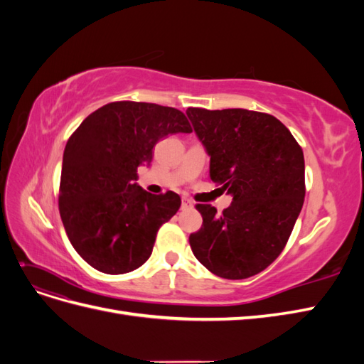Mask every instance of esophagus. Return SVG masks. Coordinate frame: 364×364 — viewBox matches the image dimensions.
Returning <instances> with one entry per match:
<instances>
[{
	"mask_svg": "<svg viewBox=\"0 0 364 364\" xmlns=\"http://www.w3.org/2000/svg\"><path fill=\"white\" fill-rule=\"evenodd\" d=\"M193 208V202L186 197H182V209H191Z\"/></svg>",
	"mask_w": 364,
	"mask_h": 364,
	"instance_id": "1",
	"label": "esophagus"
}]
</instances>
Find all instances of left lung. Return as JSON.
<instances>
[{"label":"left lung","instance_id":"8db88e82","mask_svg":"<svg viewBox=\"0 0 364 364\" xmlns=\"http://www.w3.org/2000/svg\"><path fill=\"white\" fill-rule=\"evenodd\" d=\"M206 147L209 179L232 194L222 214L197 203L203 223L190 235L194 257L217 277L246 279L279 257L305 197L304 151L270 114L188 107Z\"/></svg>","mask_w":364,"mask_h":364}]
</instances>
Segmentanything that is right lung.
Listing matches in <instances>:
<instances>
[{
	"mask_svg": "<svg viewBox=\"0 0 364 364\" xmlns=\"http://www.w3.org/2000/svg\"><path fill=\"white\" fill-rule=\"evenodd\" d=\"M190 134L179 109L112 102L87 115L63 151L59 213L73 247L98 272L121 274L151 255L159 228L178 213L181 197L141 188L136 171L171 134Z\"/></svg>",
	"mask_w": 364,
	"mask_h": 364,
	"instance_id": "add662e5",
	"label": "right lung"
}]
</instances>
